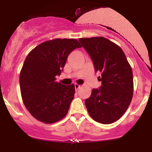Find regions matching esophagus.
Instances as JSON below:
<instances>
[{
	"label": "esophagus",
	"instance_id": "34e87169",
	"mask_svg": "<svg viewBox=\"0 0 152 152\" xmlns=\"http://www.w3.org/2000/svg\"><path fill=\"white\" fill-rule=\"evenodd\" d=\"M81 88V85L77 84V83H76V84H75V89H76V91H77L78 88Z\"/></svg>",
	"mask_w": 152,
	"mask_h": 152
}]
</instances>
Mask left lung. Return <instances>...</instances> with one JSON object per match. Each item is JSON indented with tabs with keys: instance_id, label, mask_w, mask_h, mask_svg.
I'll return each mask as SVG.
<instances>
[{
	"instance_id": "obj_1",
	"label": "left lung",
	"mask_w": 152,
	"mask_h": 152,
	"mask_svg": "<svg viewBox=\"0 0 152 152\" xmlns=\"http://www.w3.org/2000/svg\"><path fill=\"white\" fill-rule=\"evenodd\" d=\"M93 61L96 71L102 72L99 88H94L85 100L91 117L104 124L114 123L124 114L134 91L133 73L118 45L104 37L79 38Z\"/></svg>"
}]
</instances>
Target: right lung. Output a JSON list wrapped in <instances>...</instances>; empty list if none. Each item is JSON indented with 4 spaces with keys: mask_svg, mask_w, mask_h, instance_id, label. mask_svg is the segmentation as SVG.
Listing matches in <instances>:
<instances>
[{
    "mask_svg": "<svg viewBox=\"0 0 152 152\" xmlns=\"http://www.w3.org/2000/svg\"><path fill=\"white\" fill-rule=\"evenodd\" d=\"M81 45L74 38H56L41 43L28 54L20 73V93L24 105L35 118L53 124L67 114L74 99V83L64 86L56 80L66 59Z\"/></svg>",
    "mask_w": 152,
    "mask_h": 152,
    "instance_id": "right-lung-1",
    "label": "right lung"
}]
</instances>
